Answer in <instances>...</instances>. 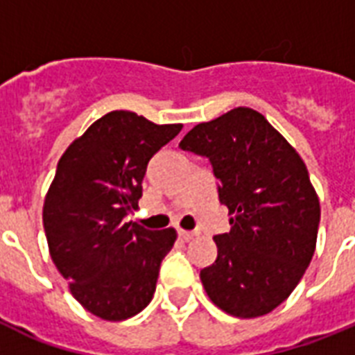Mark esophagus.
<instances>
[{
	"instance_id": "34e87169",
	"label": "esophagus",
	"mask_w": 355,
	"mask_h": 355,
	"mask_svg": "<svg viewBox=\"0 0 355 355\" xmlns=\"http://www.w3.org/2000/svg\"><path fill=\"white\" fill-rule=\"evenodd\" d=\"M178 236L188 241V239H193V237L197 236V232H191V230H182V228H180V230H178Z\"/></svg>"
}]
</instances>
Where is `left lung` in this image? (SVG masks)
<instances>
[{
    "label": "left lung",
    "mask_w": 355,
    "mask_h": 355,
    "mask_svg": "<svg viewBox=\"0 0 355 355\" xmlns=\"http://www.w3.org/2000/svg\"><path fill=\"white\" fill-rule=\"evenodd\" d=\"M206 156L219 180L230 232L216 236L217 259L200 270L225 313H270L297 287L313 258L320 205L306 164L259 112L237 107L199 123L178 144Z\"/></svg>",
    "instance_id": "left-lung-1"
}]
</instances>
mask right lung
Wrapping results in <instances>:
<instances>
[{
	"label": "right lung",
	"instance_id": "add662e5",
	"mask_svg": "<svg viewBox=\"0 0 355 355\" xmlns=\"http://www.w3.org/2000/svg\"><path fill=\"white\" fill-rule=\"evenodd\" d=\"M182 130L114 110L60 156L44 200V230L75 300L103 320H125L153 300L175 228L147 230L125 217L138 208L147 164Z\"/></svg>",
	"mask_w": 355,
	"mask_h": 355
}]
</instances>
